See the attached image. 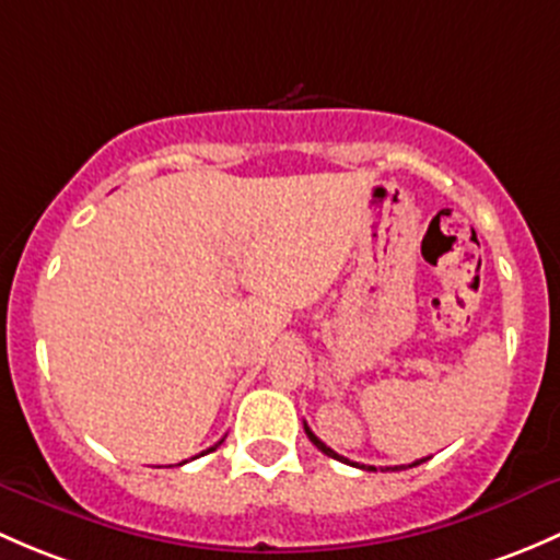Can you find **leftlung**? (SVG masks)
I'll return each mask as SVG.
<instances>
[{"label":"left lung","mask_w":560,"mask_h":560,"mask_svg":"<svg viewBox=\"0 0 560 560\" xmlns=\"http://www.w3.org/2000/svg\"><path fill=\"white\" fill-rule=\"evenodd\" d=\"M304 434H307V436H310V442H313V445H315V447H318V451H320V453H326V455H328V458H337V460H342V464H350V466H361V469H366V471H377V469H374V466H364V464H353V460H348V458H345V455L334 453V451H331V447H328V445H323V442L318 440V436H315V434H313V429H310V425H307V423H304ZM423 460H425V458H420V460H415V464H409V466H418V464H423ZM385 469H405V466H385Z\"/></svg>","instance_id":"1"}]
</instances>
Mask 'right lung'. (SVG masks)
<instances>
[{"label":"right lung","mask_w":560,"mask_h":560,"mask_svg":"<svg viewBox=\"0 0 560 560\" xmlns=\"http://www.w3.org/2000/svg\"><path fill=\"white\" fill-rule=\"evenodd\" d=\"M218 447V445H215ZM215 447H210V451H215ZM210 451H207V453H210ZM201 455H205V453H201ZM183 464H186V460H183Z\"/></svg>","instance_id":"add662e5"}]
</instances>
